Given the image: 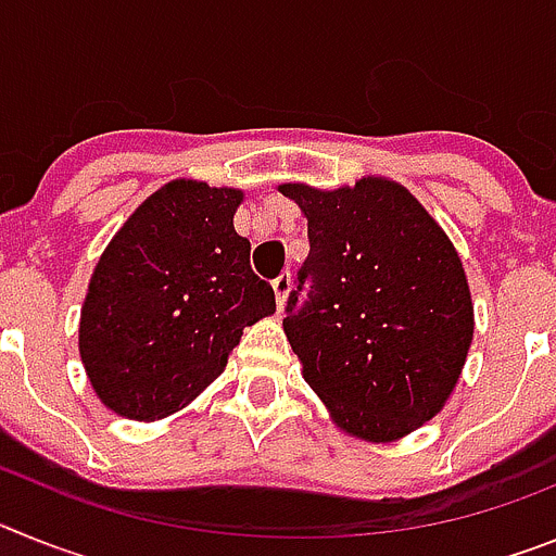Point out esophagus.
Returning a JSON list of instances; mask_svg holds the SVG:
<instances>
[{
  "mask_svg": "<svg viewBox=\"0 0 556 556\" xmlns=\"http://www.w3.org/2000/svg\"><path fill=\"white\" fill-rule=\"evenodd\" d=\"M289 289H292V275H278L273 281V292H275V303H278V312H283L289 298Z\"/></svg>",
  "mask_w": 556,
  "mask_h": 556,
  "instance_id": "obj_1",
  "label": "esophagus"
}]
</instances>
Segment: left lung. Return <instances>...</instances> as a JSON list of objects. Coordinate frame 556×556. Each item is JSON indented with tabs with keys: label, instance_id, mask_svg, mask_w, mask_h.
<instances>
[{
	"label": "left lung",
	"instance_id": "left-lung-1",
	"mask_svg": "<svg viewBox=\"0 0 556 556\" xmlns=\"http://www.w3.org/2000/svg\"><path fill=\"white\" fill-rule=\"evenodd\" d=\"M308 225V258L283 333L333 424L395 443L437 417L473 342V301L454 242L406 186L281 184ZM301 289V287H298Z\"/></svg>",
	"mask_w": 556,
	"mask_h": 556
}]
</instances>
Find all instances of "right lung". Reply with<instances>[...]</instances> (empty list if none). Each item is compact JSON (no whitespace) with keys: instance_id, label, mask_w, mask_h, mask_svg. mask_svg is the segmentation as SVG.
<instances>
[{"instance_id":"right-lung-1","label":"right lung","mask_w":556,"mask_h":556,"mask_svg":"<svg viewBox=\"0 0 556 556\" xmlns=\"http://www.w3.org/2000/svg\"><path fill=\"white\" fill-rule=\"evenodd\" d=\"M244 191L178 178L152 191L102 250L80 308L83 367L127 420H161L225 370L242 331L275 314L233 230Z\"/></svg>"}]
</instances>
